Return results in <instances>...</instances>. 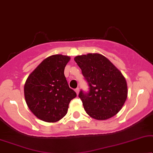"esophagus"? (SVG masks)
<instances>
[{"mask_svg": "<svg viewBox=\"0 0 153 153\" xmlns=\"http://www.w3.org/2000/svg\"><path fill=\"white\" fill-rule=\"evenodd\" d=\"M75 92H76L77 94L78 95V94H79V91H80V89H79L78 87V88H76V89H75Z\"/></svg>", "mask_w": 153, "mask_h": 153, "instance_id": "obj_1", "label": "esophagus"}]
</instances>
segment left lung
Masks as SVG:
<instances>
[{
  "mask_svg": "<svg viewBox=\"0 0 153 153\" xmlns=\"http://www.w3.org/2000/svg\"><path fill=\"white\" fill-rule=\"evenodd\" d=\"M74 60L89 87V93L80 91L79 94L86 113L98 120L115 115L127 98L124 75L108 59L99 53L77 56Z\"/></svg>",
  "mask_w": 153,
  "mask_h": 153,
  "instance_id": "8db88e82",
  "label": "left lung"
}]
</instances>
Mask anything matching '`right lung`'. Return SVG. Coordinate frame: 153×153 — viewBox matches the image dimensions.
Masks as SVG:
<instances>
[{
  "label": "right lung",
  "mask_w": 153,
  "mask_h": 153,
  "mask_svg": "<svg viewBox=\"0 0 153 153\" xmlns=\"http://www.w3.org/2000/svg\"><path fill=\"white\" fill-rule=\"evenodd\" d=\"M69 56L54 54L42 61L28 75L24 85V97L30 111L38 119L56 123L66 115L76 93L68 86L64 68Z\"/></svg>",
  "instance_id": "1"
}]
</instances>
